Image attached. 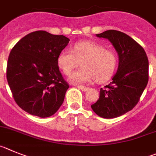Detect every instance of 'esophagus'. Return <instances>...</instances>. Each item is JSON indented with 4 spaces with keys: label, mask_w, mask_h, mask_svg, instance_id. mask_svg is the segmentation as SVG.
I'll list each match as a JSON object with an SVG mask.
<instances>
[{
    "label": "esophagus",
    "mask_w": 156,
    "mask_h": 156,
    "mask_svg": "<svg viewBox=\"0 0 156 156\" xmlns=\"http://www.w3.org/2000/svg\"><path fill=\"white\" fill-rule=\"evenodd\" d=\"M77 87H78V88H79V89H81V91H83V92H86V91H88V89H89V88H88V87L81 86V85H78V86H77Z\"/></svg>",
    "instance_id": "esophagus-1"
}]
</instances>
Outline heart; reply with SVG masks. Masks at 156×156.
<instances>
[{"mask_svg": "<svg viewBox=\"0 0 156 156\" xmlns=\"http://www.w3.org/2000/svg\"><path fill=\"white\" fill-rule=\"evenodd\" d=\"M81 61L82 68L69 78V81L75 85L90 83L94 78L100 82L109 79L116 71L118 57L102 45L89 41L78 42L73 50L64 49L57 57L58 66L65 75H70Z\"/></svg>", "mask_w": 156, "mask_h": 156, "instance_id": "1", "label": "heart"}]
</instances>
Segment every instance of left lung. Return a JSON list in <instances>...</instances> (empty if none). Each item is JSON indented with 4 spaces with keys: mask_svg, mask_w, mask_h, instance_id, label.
<instances>
[{
    "mask_svg": "<svg viewBox=\"0 0 156 156\" xmlns=\"http://www.w3.org/2000/svg\"><path fill=\"white\" fill-rule=\"evenodd\" d=\"M95 36L112 43L119 64L111 82L100 88L99 99L91 107L102 118H115L131 110L139 101L148 81V60L144 49L125 33L107 30Z\"/></svg>",
    "mask_w": 156,
    "mask_h": 156,
    "instance_id": "1",
    "label": "left lung"
}]
</instances>
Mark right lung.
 Instances as JSON below:
<instances>
[{"label": "right lung", "instance_id": "1", "mask_svg": "<svg viewBox=\"0 0 156 156\" xmlns=\"http://www.w3.org/2000/svg\"><path fill=\"white\" fill-rule=\"evenodd\" d=\"M70 40L46 31L22 38L10 53L7 80L16 103L42 118L54 115L69 88L59 71L57 57Z\"/></svg>", "mask_w": 156, "mask_h": 156}]
</instances>
